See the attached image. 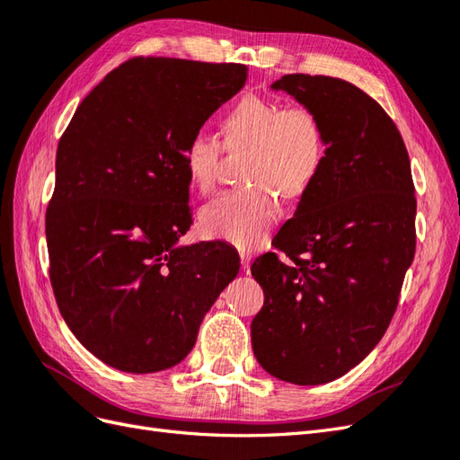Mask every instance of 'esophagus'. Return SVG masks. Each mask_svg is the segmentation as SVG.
<instances>
[{
    "mask_svg": "<svg viewBox=\"0 0 460 460\" xmlns=\"http://www.w3.org/2000/svg\"><path fill=\"white\" fill-rule=\"evenodd\" d=\"M240 259H242L243 270H249V264H252V253H249V252H242V253H240Z\"/></svg>",
    "mask_w": 460,
    "mask_h": 460,
    "instance_id": "34e87169",
    "label": "esophagus"
}]
</instances>
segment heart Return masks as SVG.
I'll use <instances>...</instances> for the list:
<instances>
[{"label": "heart", "mask_w": 460, "mask_h": 460, "mask_svg": "<svg viewBox=\"0 0 460 460\" xmlns=\"http://www.w3.org/2000/svg\"><path fill=\"white\" fill-rule=\"evenodd\" d=\"M226 146L252 147L245 180L252 188L225 193L201 213V228L208 238L240 249H255L267 242L270 226L280 217V201L296 199L309 190L323 164L324 136L307 107L245 95L222 120ZM222 146L213 134L199 130L184 147V166L191 186L211 193L218 180Z\"/></svg>", "instance_id": "heart-1"}]
</instances>
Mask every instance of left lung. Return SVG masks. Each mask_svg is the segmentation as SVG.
<instances>
[{
    "label": "left lung",
    "instance_id": "obj_1",
    "mask_svg": "<svg viewBox=\"0 0 460 460\" xmlns=\"http://www.w3.org/2000/svg\"><path fill=\"white\" fill-rule=\"evenodd\" d=\"M311 109L323 164L252 274L264 305L252 323L259 365L318 385L363 360L385 333L414 259L416 199L405 142L385 111L341 78L286 75L270 86Z\"/></svg>",
    "mask_w": 460,
    "mask_h": 460
}]
</instances>
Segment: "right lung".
Returning <instances> with one entry per match:
<instances>
[{
    "instance_id": "1",
    "label": "right lung",
    "mask_w": 460,
    "mask_h": 460,
    "mask_svg": "<svg viewBox=\"0 0 460 460\" xmlns=\"http://www.w3.org/2000/svg\"><path fill=\"white\" fill-rule=\"evenodd\" d=\"M245 80L235 63L130 59L61 136L46 213L49 278L66 326L109 367L149 374L182 363L238 276L232 245L180 243L193 225L182 155Z\"/></svg>"
}]
</instances>
